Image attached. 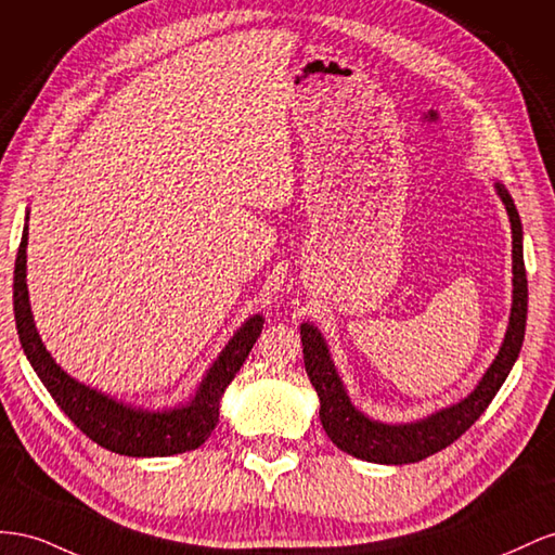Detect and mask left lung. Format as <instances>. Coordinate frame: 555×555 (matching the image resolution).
Masks as SVG:
<instances>
[{"label": "left lung", "instance_id": "left-lung-1", "mask_svg": "<svg viewBox=\"0 0 555 555\" xmlns=\"http://www.w3.org/2000/svg\"><path fill=\"white\" fill-rule=\"evenodd\" d=\"M498 195L504 204L506 214H509L512 234H514V302L509 327H506L504 341L500 346V353L495 356L493 365H490L465 400L451 404L447 409H439L423 421L414 423H400L388 425L367 418L362 411L353 406L348 400L346 388L337 374L335 362L330 358L327 344L323 335L311 323H302L299 335H302L305 346V367L311 378V386L319 392L321 400V423L325 427L332 444H337L344 453L360 457L367 463H382V465H406L418 463L423 457L433 455L467 433L488 404L493 402L498 390L502 388L504 378L509 376L514 362L520 353L526 337V319H528V279H526V264H524V228H520V218L516 211V204L512 195L506 193L502 183H495Z\"/></svg>", "mask_w": 555, "mask_h": 555}]
</instances>
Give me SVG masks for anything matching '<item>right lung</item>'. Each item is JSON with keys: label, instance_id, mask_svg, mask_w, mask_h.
<instances>
[{"label": "right lung", "instance_id": "obj_1", "mask_svg": "<svg viewBox=\"0 0 555 555\" xmlns=\"http://www.w3.org/2000/svg\"><path fill=\"white\" fill-rule=\"evenodd\" d=\"M29 218V216H27ZM25 218V220H27ZM27 223L13 269V313L15 327L23 344V351L35 367L37 376L57 406L65 411L72 423L90 437L94 444L130 457H165L193 451L202 447L218 423V406L225 388L244 365L253 344L258 341L264 319L260 313L234 332V337L220 351L218 360L209 367L207 376L188 404L163 411L134 409L111 400L108 395L90 386L78 384L46 351V346L35 327L27 295Z\"/></svg>", "mask_w": 555, "mask_h": 555}]
</instances>
